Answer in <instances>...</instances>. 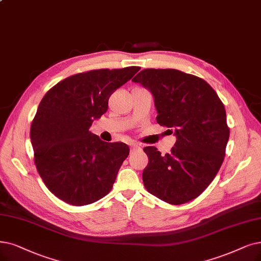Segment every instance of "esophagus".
<instances>
[{
  "mask_svg": "<svg viewBox=\"0 0 261 261\" xmlns=\"http://www.w3.org/2000/svg\"><path fill=\"white\" fill-rule=\"evenodd\" d=\"M139 149H140V145L134 143V144H132V147H130V152H134L135 150H139Z\"/></svg>",
  "mask_w": 261,
  "mask_h": 261,
  "instance_id": "34e87169",
  "label": "esophagus"
}]
</instances>
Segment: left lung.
<instances>
[{
    "mask_svg": "<svg viewBox=\"0 0 261 261\" xmlns=\"http://www.w3.org/2000/svg\"><path fill=\"white\" fill-rule=\"evenodd\" d=\"M153 95L158 123L176 138L170 153L145 147L142 173L147 191L170 204L199 196L215 178L229 139L226 111L209 83L178 69L141 70L133 78Z\"/></svg>",
    "mask_w": 261,
    "mask_h": 261,
    "instance_id": "obj_1",
    "label": "left lung"
}]
</instances>
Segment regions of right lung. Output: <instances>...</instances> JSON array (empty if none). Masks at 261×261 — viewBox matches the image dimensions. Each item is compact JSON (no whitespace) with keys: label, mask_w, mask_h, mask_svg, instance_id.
Masks as SVG:
<instances>
[{"label":"right lung","mask_w":261,"mask_h":261,"mask_svg":"<svg viewBox=\"0 0 261 261\" xmlns=\"http://www.w3.org/2000/svg\"><path fill=\"white\" fill-rule=\"evenodd\" d=\"M139 69L81 72L59 82L41 99L30 133L34 162L48 190L61 200L86 205L111 191L129 148L102 141L89 128L108 110L112 92Z\"/></svg>","instance_id":"add662e5"}]
</instances>
